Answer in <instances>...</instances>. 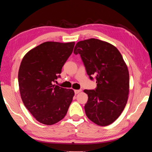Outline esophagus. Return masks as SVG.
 Masks as SVG:
<instances>
[{"label":"esophagus","instance_id":"obj_1","mask_svg":"<svg viewBox=\"0 0 152 152\" xmlns=\"http://www.w3.org/2000/svg\"><path fill=\"white\" fill-rule=\"evenodd\" d=\"M81 91H82L81 90H75V91H74V92H75L76 94H78L79 92H80Z\"/></svg>","mask_w":152,"mask_h":152}]
</instances>
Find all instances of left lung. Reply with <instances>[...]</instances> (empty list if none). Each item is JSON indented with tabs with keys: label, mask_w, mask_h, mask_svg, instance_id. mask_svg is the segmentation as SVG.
<instances>
[{
	"label": "left lung",
	"mask_w": 152,
	"mask_h": 152,
	"mask_svg": "<svg viewBox=\"0 0 152 152\" xmlns=\"http://www.w3.org/2000/svg\"><path fill=\"white\" fill-rule=\"evenodd\" d=\"M74 54L79 53L87 74L96 76L95 90H84L88 99L84 106L87 117L100 126L111 124L121 114L129 92L127 66L116 47L91 38L76 43Z\"/></svg>",
	"instance_id": "obj_1"
}]
</instances>
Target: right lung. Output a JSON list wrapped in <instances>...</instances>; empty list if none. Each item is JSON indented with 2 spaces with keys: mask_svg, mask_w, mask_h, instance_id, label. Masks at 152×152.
<instances>
[{
  "mask_svg": "<svg viewBox=\"0 0 152 152\" xmlns=\"http://www.w3.org/2000/svg\"><path fill=\"white\" fill-rule=\"evenodd\" d=\"M75 42H46L28 51L18 74L20 97L35 119L51 125L66 116L74 92L53 84Z\"/></svg>",
  "mask_w": 152,
  "mask_h": 152,
  "instance_id": "add662e5",
  "label": "right lung"
}]
</instances>
